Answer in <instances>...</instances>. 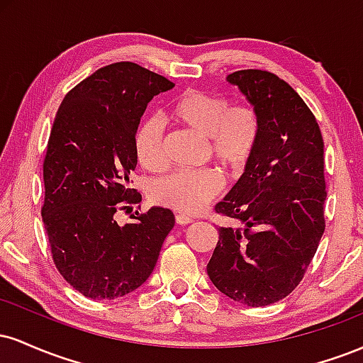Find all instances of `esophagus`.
I'll list each match as a JSON object with an SVG mask.
<instances>
[{
    "label": "esophagus",
    "instance_id": "1",
    "mask_svg": "<svg viewBox=\"0 0 363 363\" xmlns=\"http://www.w3.org/2000/svg\"><path fill=\"white\" fill-rule=\"evenodd\" d=\"M176 222H177L179 225H187V223L193 222V218H191V216H187V215L179 213V215H176Z\"/></svg>",
    "mask_w": 363,
    "mask_h": 363
}]
</instances>
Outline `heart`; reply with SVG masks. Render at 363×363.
<instances>
[{"mask_svg":"<svg viewBox=\"0 0 363 363\" xmlns=\"http://www.w3.org/2000/svg\"><path fill=\"white\" fill-rule=\"evenodd\" d=\"M170 119L206 138V153L223 169L239 172L245 167L259 135L257 116L251 107L235 106L225 97L186 90L169 106ZM164 126L147 118L136 131L135 150L140 165L155 170L164 164ZM222 189L220 176L211 169L181 170L152 186V199L182 213H196Z\"/></svg>","mask_w":363,"mask_h":363,"instance_id":"heart-1","label":"heart"}]
</instances>
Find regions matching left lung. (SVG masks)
<instances>
[{"label": "left lung", "instance_id": "1", "mask_svg": "<svg viewBox=\"0 0 363 363\" xmlns=\"http://www.w3.org/2000/svg\"><path fill=\"white\" fill-rule=\"evenodd\" d=\"M259 123L244 174L216 213L240 227H220L206 266L213 285L232 301L262 307L301 283L324 234V141L301 95L277 74H228Z\"/></svg>", "mask_w": 363, "mask_h": 363}]
</instances>
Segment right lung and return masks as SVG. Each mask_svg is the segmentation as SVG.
<instances>
[{"mask_svg": "<svg viewBox=\"0 0 363 363\" xmlns=\"http://www.w3.org/2000/svg\"><path fill=\"white\" fill-rule=\"evenodd\" d=\"M172 86L135 62H114L78 83L57 109L44 158L43 222L62 278L94 301L143 285L176 223L162 206L126 225L114 218L124 203L141 201L129 187L136 131L148 102Z\"/></svg>", "mask_w": 363, "mask_h": 363, "instance_id": "add662e5", "label": "right lung"}]
</instances>
